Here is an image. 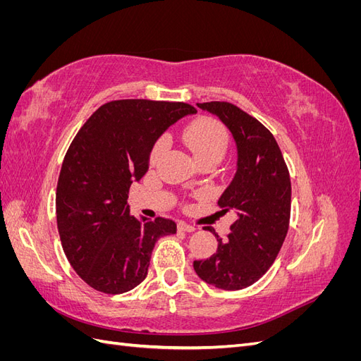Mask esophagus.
<instances>
[{
    "label": "esophagus",
    "instance_id": "esophagus-1",
    "mask_svg": "<svg viewBox=\"0 0 361 361\" xmlns=\"http://www.w3.org/2000/svg\"><path fill=\"white\" fill-rule=\"evenodd\" d=\"M178 227H179V231H182V232H188V233H191V232H194V231H195V227H194V226H190V224L183 223V221H180V223L178 224Z\"/></svg>",
    "mask_w": 361,
    "mask_h": 361
}]
</instances>
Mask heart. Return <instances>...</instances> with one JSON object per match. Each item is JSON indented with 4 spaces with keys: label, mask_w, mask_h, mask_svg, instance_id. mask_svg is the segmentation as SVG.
Returning a JSON list of instances; mask_svg holds the SVG:
<instances>
[{
    "label": "heart",
    "mask_w": 361,
    "mask_h": 361,
    "mask_svg": "<svg viewBox=\"0 0 361 361\" xmlns=\"http://www.w3.org/2000/svg\"><path fill=\"white\" fill-rule=\"evenodd\" d=\"M183 140L197 161L216 158L221 159L228 145L226 128L211 117L195 118L183 130ZM166 149V140H159L152 150V161H157Z\"/></svg>",
    "instance_id": "b5f03b06"
}]
</instances>
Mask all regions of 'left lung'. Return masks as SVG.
Instances as JSON below:
<instances>
[{
	"label": "left lung",
	"instance_id": "left-lung-1",
	"mask_svg": "<svg viewBox=\"0 0 361 361\" xmlns=\"http://www.w3.org/2000/svg\"><path fill=\"white\" fill-rule=\"evenodd\" d=\"M231 130L238 150L236 173L218 199L223 212L236 220L231 235H215L218 248L194 271L209 285L239 290L256 283L274 264L290 216V178L276 138L255 117L228 102L197 104Z\"/></svg>",
	"mask_w": 361,
	"mask_h": 361
}]
</instances>
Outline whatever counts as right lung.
<instances>
[{
  "instance_id": "add662e5",
  "label": "right lung",
  "mask_w": 361,
  "mask_h": 361,
  "mask_svg": "<svg viewBox=\"0 0 361 361\" xmlns=\"http://www.w3.org/2000/svg\"><path fill=\"white\" fill-rule=\"evenodd\" d=\"M195 113L183 102L113 101L73 138L57 183V227L69 264L93 289L116 295L138 286L158 239L176 233L169 218L130 215L128 192L147 173L158 138Z\"/></svg>"
}]
</instances>
